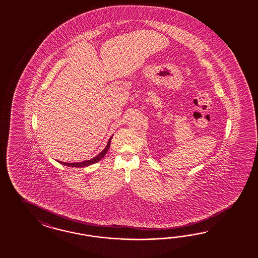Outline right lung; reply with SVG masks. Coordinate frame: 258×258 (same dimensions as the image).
Returning a JSON list of instances; mask_svg holds the SVG:
<instances>
[{"label": "right lung", "mask_w": 258, "mask_h": 258, "mask_svg": "<svg viewBox=\"0 0 258 258\" xmlns=\"http://www.w3.org/2000/svg\"><path fill=\"white\" fill-rule=\"evenodd\" d=\"M111 138H112V136L109 138V142H108L106 148L103 149L98 155H96V156L93 158V159H91V160H87V161H84V162H78V163H64V162H58V163L64 164V165H67V166H71V167H85V166H89V165H91V164H95V163L99 162L102 158L106 155V153L108 152L109 146H110V140H111Z\"/></svg>", "instance_id": "right-lung-1"}]
</instances>
